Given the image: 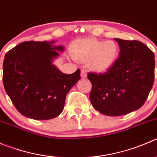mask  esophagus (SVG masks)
<instances>
[{"instance_id":"1","label":"esophagus","mask_w":157,"mask_h":157,"mask_svg":"<svg viewBox=\"0 0 157 157\" xmlns=\"http://www.w3.org/2000/svg\"><path fill=\"white\" fill-rule=\"evenodd\" d=\"M80 76L82 78H86L87 77V71L85 70H81L80 71Z\"/></svg>"}]
</instances>
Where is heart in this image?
Here are the masks:
<instances>
[{
	"label": "heart",
	"instance_id": "heart-1",
	"mask_svg": "<svg viewBox=\"0 0 157 157\" xmlns=\"http://www.w3.org/2000/svg\"><path fill=\"white\" fill-rule=\"evenodd\" d=\"M70 53L75 59L88 61L91 70L104 72L111 68L118 59L119 48L112 40L101 41L93 38L78 39L71 45Z\"/></svg>",
	"mask_w": 157,
	"mask_h": 157
}]
</instances>
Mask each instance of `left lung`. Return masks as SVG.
<instances>
[{
  "instance_id": "8db88e82",
  "label": "left lung",
  "mask_w": 157,
  "mask_h": 157,
  "mask_svg": "<svg viewBox=\"0 0 157 157\" xmlns=\"http://www.w3.org/2000/svg\"><path fill=\"white\" fill-rule=\"evenodd\" d=\"M118 58L103 74L89 73L90 100L94 108L108 116H120L141 108L154 82L153 51L137 40L115 39Z\"/></svg>"
}]
</instances>
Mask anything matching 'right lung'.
<instances>
[{
    "label": "right lung",
    "mask_w": 157,
    "mask_h": 157,
    "mask_svg": "<svg viewBox=\"0 0 157 157\" xmlns=\"http://www.w3.org/2000/svg\"><path fill=\"white\" fill-rule=\"evenodd\" d=\"M52 42L28 41L6 53L3 83L14 107L27 118L49 120L61 114L66 96L80 79V70L66 74L52 64L63 52Z\"/></svg>",
    "instance_id": "right-lung-1"
}]
</instances>
